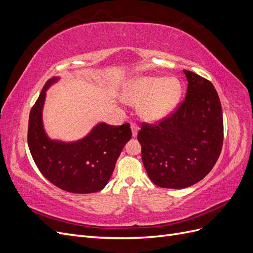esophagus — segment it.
I'll use <instances>...</instances> for the list:
<instances>
[{"label":"esophagus","mask_w":253,"mask_h":253,"mask_svg":"<svg viewBox=\"0 0 253 253\" xmlns=\"http://www.w3.org/2000/svg\"><path fill=\"white\" fill-rule=\"evenodd\" d=\"M131 129H132V135H133V137H136L137 134H138L139 127L137 126V125H135V124H131Z\"/></svg>","instance_id":"obj_1"}]
</instances>
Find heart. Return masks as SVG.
<instances>
[{"label": "heart", "mask_w": 253, "mask_h": 253, "mask_svg": "<svg viewBox=\"0 0 253 253\" xmlns=\"http://www.w3.org/2000/svg\"><path fill=\"white\" fill-rule=\"evenodd\" d=\"M181 94L182 85L177 78L142 76L128 82L124 99L131 105L140 104V116L149 122H156L175 109Z\"/></svg>", "instance_id": "heart-1"}]
</instances>
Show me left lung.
<instances>
[{"instance_id":"1","label":"left lung","mask_w":253,"mask_h":253,"mask_svg":"<svg viewBox=\"0 0 253 253\" xmlns=\"http://www.w3.org/2000/svg\"><path fill=\"white\" fill-rule=\"evenodd\" d=\"M186 99L156 126L142 124L137 138L150 179L156 186L183 189L202 180L223 147V112L213 84L185 71Z\"/></svg>"}]
</instances>
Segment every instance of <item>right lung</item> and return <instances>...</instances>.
<instances>
[{"label":"right lung","mask_w":253,"mask_h":253,"mask_svg":"<svg viewBox=\"0 0 253 253\" xmlns=\"http://www.w3.org/2000/svg\"><path fill=\"white\" fill-rule=\"evenodd\" d=\"M59 79L47 80L30 111L29 151L38 169L52 185L71 193L98 192L109 182L122 149L131 139V128L128 124L117 126L100 122L79 140L49 138L43 126V106L46 90Z\"/></svg>","instance_id":"add662e5"}]
</instances>
